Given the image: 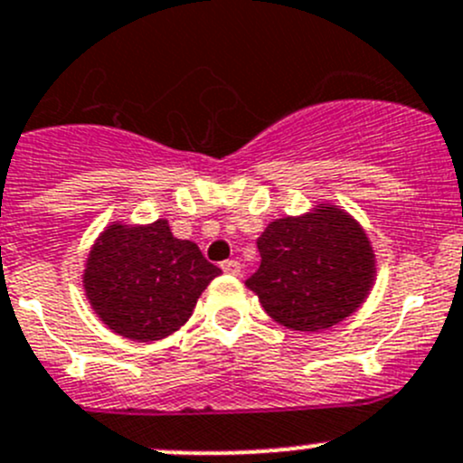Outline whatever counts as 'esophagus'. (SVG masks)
<instances>
[{"mask_svg": "<svg viewBox=\"0 0 463 463\" xmlns=\"http://www.w3.org/2000/svg\"><path fill=\"white\" fill-rule=\"evenodd\" d=\"M222 269H223V273H228V276H240L241 273V267L237 260H226V262L222 264Z\"/></svg>", "mask_w": 463, "mask_h": 463, "instance_id": "1", "label": "esophagus"}]
</instances>
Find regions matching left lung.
Listing matches in <instances>:
<instances>
[{
	"label": "left lung",
	"mask_w": 463,
	"mask_h": 463,
	"mask_svg": "<svg viewBox=\"0 0 463 463\" xmlns=\"http://www.w3.org/2000/svg\"><path fill=\"white\" fill-rule=\"evenodd\" d=\"M260 269L246 287L289 330L321 332L362 307L375 282V253L355 217L318 201L273 219L258 237Z\"/></svg>",
	"instance_id": "1"
}]
</instances>
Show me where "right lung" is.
Returning <instances> with one entry per match:
<instances>
[{
    "label": "right lung",
    "instance_id": "obj_1",
    "mask_svg": "<svg viewBox=\"0 0 463 463\" xmlns=\"http://www.w3.org/2000/svg\"><path fill=\"white\" fill-rule=\"evenodd\" d=\"M222 273L167 219L112 222L94 240L83 269L90 307L115 335L158 341L185 326L205 287Z\"/></svg>",
    "mask_w": 463,
    "mask_h": 463
}]
</instances>
